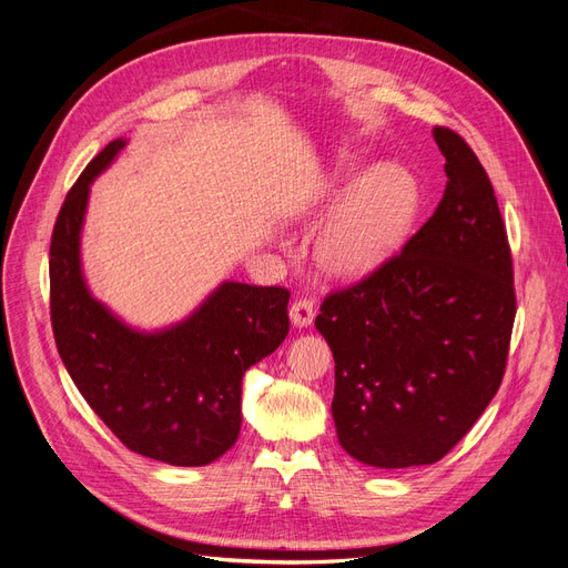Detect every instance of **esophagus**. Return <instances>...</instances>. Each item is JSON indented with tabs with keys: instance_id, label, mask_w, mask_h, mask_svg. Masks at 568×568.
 <instances>
[{
	"instance_id": "obj_1",
	"label": "esophagus",
	"mask_w": 568,
	"mask_h": 568,
	"mask_svg": "<svg viewBox=\"0 0 568 568\" xmlns=\"http://www.w3.org/2000/svg\"><path fill=\"white\" fill-rule=\"evenodd\" d=\"M316 318V304L314 300H306V297H300L292 302L290 306V321L295 323L297 327H308L311 323H314Z\"/></svg>"
}]
</instances>
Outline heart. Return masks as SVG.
<instances>
[{"mask_svg":"<svg viewBox=\"0 0 568 568\" xmlns=\"http://www.w3.org/2000/svg\"><path fill=\"white\" fill-rule=\"evenodd\" d=\"M419 207L410 172L382 164L358 179L316 241V264L327 278L368 276L404 245Z\"/></svg>","mask_w":568,"mask_h":568,"instance_id":"b5f03b06","label":"heart"}]
</instances>
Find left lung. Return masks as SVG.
Masks as SVG:
<instances>
[{"instance_id": "left-lung-1", "label": "left lung", "mask_w": 568, "mask_h": 568, "mask_svg": "<svg viewBox=\"0 0 568 568\" xmlns=\"http://www.w3.org/2000/svg\"><path fill=\"white\" fill-rule=\"evenodd\" d=\"M442 203L392 260L331 292L316 316L335 358L333 417L358 463L432 465L496 396L517 314L496 193L460 134L434 126Z\"/></svg>"}]
</instances>
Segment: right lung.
Wrapping results in <instances>:
<instances>
[{
    "mask_svg": "<svg viewBox=\"0 0 568 568\" xmlns=\"http://www.w3.org/2000/svg\"><path fill=\"white\" fill-rule=\"evenodd\" d=\"M124 143L111 141L87 164L53 226V339L91 410L126 448L176 467L210 465L241 434L245 371L287 337L290 292L226 281L186 321L155 333L94 300L80 262L89 186Z\"/></svg>",
    "mask_w": 568,
    "mask_h": 568,
    "instance_id": "obj_1",
    "label": "right lung"
}]
</instances>
